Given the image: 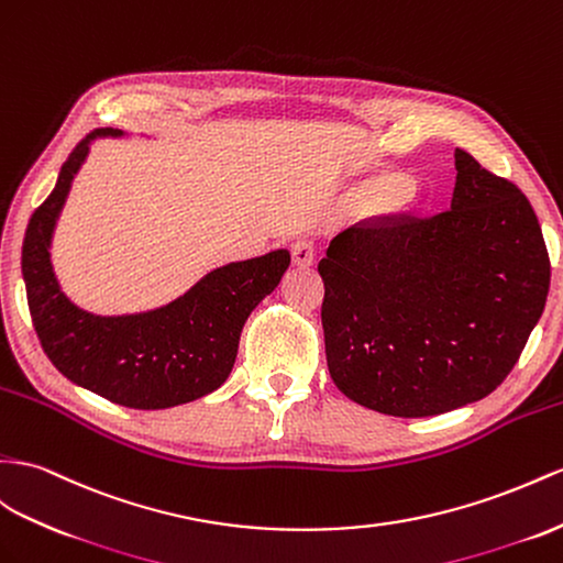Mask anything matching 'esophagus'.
<instances>
[{
    "label": "esophagus",
    "mask_w": 563,
    "mask_h": 563,
    "mask_svg": "<svg viewBox=\"0 0 563 563\" xmlns=\"http://www.w3.org/2000/svg\"><path fill=\"white\" fill-rule=\"evenodd\" d=\"M316 262V244L311 240H297L292 244V264L307 268Z\"/></svg>",
    "instance_id": "34e87169"
}]
</instances>
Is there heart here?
Instances as JSON below:
<instances>
[{
    "instance_id": "heart-1",
    "label": "heart",
    "mask_w": 563,
    "mask_h": 563,
    "mask_svg": "<svg viewBox=\"0 0 563 563\" xmlns=\"http://www.w3.org/2000/svg\"><path fill=\"white\" fill-rule=\"evenodd\" d=\"M393 185H395V187H399V185H401V180H395V183H393Z\"/></svg>"
}]
</instances>
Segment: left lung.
<instances>
[{"label": "left lung", "mask_w": 563, "mask_h": 563, "mask_svg": "<svg viewBox=\"0 0 563 563\" xmlns=\"http://www.w3.org/2000/svg\"><path fill=\"white\" fill-rule=\"evenodd\" d=\"M452 207L376 216L333 238L319 273L330 378L401 419L478 401L509 376L550 292L528 197L454 152Z\"/></svg>", "instance_id": "8db88e82"}]
</instances>
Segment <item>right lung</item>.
Returning <instances> with one entry per match:
<instances>
[{
	"mask_svg": "<svg viewBox=\"0 0 563 563\" xmlns=\"http://www.w3.org/2000/svg\"><path fill=\"white\" fill-rule=\"evenodd\" d=\"M102 128L85 135L62 166L52 195L31 216L23 280L35 333L49 362L85 390L131 409H168L213 393L233 371L242 325L290 266V252L235 262L207 273L183 297L144 313L95 316L76 307L52 268V233L70 183Z\"/></svg>",
	"mask_w": 563,
	"mask_h": 563,
	"instance_id": "right-lung-1",
	"label": "right lung"
}]
</instances>
